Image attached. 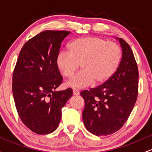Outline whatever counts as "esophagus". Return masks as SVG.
I'll list each match as a JSON object with an SVG mask.
<instances>
[{
  "mask_svg": "<svg viewBox=\"0 0 152 152\" xmlns=\"http://www.w3.org/2000/svg\"><path fill=\"white\" fill-rule=\"evenodd\" d=\"M73 94H74V95H75V96H77V95H79L80 92H79V91L77 89H74L73 90Z\"/></svg>",
  "mask_w": 152,
  "mask_h": 152,
  "instance_id": "obj_1",
  "label": "esophagus"
}]
</instances>
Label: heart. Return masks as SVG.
<instances>
[{
    "label": "heart",
    "instance_id": "obj_1",
    "mask_svg": "<svg viewBox=\"0 0 152 152\" xmlns=\"http://www.w3.org/2000/svg\"><path fill=\"white\" fill-rule=\"evenodd\" d=\"M69 50L57 55L56 64L64 77L69 78L81 64V71L73 76L66 86L82 88L105 83L117 70L122 52L117 43L96 36L76 38L69 44Z\"/></svg>",
    "mask_w": 152,
    "mask_h": 152
}]
</instances>
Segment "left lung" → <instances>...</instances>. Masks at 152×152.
Wrapping results in <instances>:
<instances>
[{
	"instance_id": "8db88e82",
	"label": "left lung",
	"mask_w": 152,
	"mask_h": 152,
	"mask_svg": "<svg viewBox=\"0 0 152 152\" xmlns=\"http://www.w3.org/2000/svg\"><path fill=\"white\" fill-rule=\"evenodd\" d=\"M122 49L117 70L101 86L83 91L85 107L82 118L85 127L96 136H106L123 126L133 109L138 95L137 64L129 45L116 38Z\"/></svg>"
}]
</instances>
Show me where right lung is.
I'll return each instance as SVG.
<instances>
[{
    "label": "right lung",
    "instance_id": "obj_1",
    "mask_svg": "<svg viewBox=\"0 0 152 152\" xmlns=\"http://www.w3.org/2000/svg\"><path fill=\"white\" fill-rule=\"evenodd\" d=\"M71 32L45 31L23 45L13 75V98L23 123L38 134L58 127L61 109L73 95L71 88L56 91L62 83L56 58Z\"/></svg>",
    "mask_w": 152,
    "mask_h": 152
}]
</instances>
